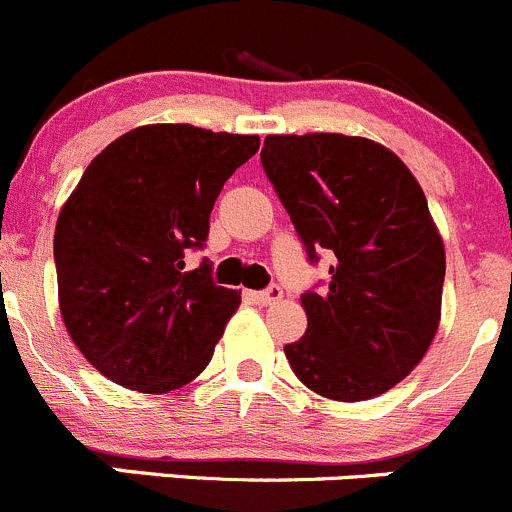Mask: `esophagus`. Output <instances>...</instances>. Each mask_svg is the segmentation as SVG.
<instances>
[{
	"mask_svg": "<svg viewBox=\"0 0 512 512\" xmlns=\"http://www.w3.org/2000/svg\"><path fill=\"white\" fill-rule=\"evenodd\" d=\"M246 296L254 303H261V306H271V303H278L283 298V291L278 286H268L266 291H249Z\"/></svg>",
	"mask_w": 512,
	"mask_h": 512,
	"instance_id": "esophagus-1",
	"label": "esophagus"
}]
</instances>
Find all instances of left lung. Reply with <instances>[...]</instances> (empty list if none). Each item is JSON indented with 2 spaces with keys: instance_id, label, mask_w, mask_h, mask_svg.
I'll return each instance as SVG.
<instances>
[{
  "instance_id": "obj_1",
  "label": "left lung",
  "mask_w": 512,
  "mask_h": 512,
  "mask_svg": "<svg viewBox=\"0 0 512 512\" xmlns=\"http://www.w3.org/2000/svg\"><path fill=\"white\" fill-rule=\"evenodd\" d=\"M261 164L308 258L336 256L326 291L301 296L308 328L283 346L293 373L331 401L391 391L440 323L445 249L421 184L363 136L268 134Z\"/></svg>"
}]
</instances>
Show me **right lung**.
<instances>
[{
	"mask_svg": "<svg viewBox=\"0 0 512 512\" xmlns=\"http://www.w3.org/2000/svg\"><path fill=\"white\" fill-rule=\"evenodd\" d=\"M256 134L146 124L94 156L54 231L59 311L74 346L129 391L169 393L209 366L241 291L211 266L186 271L204 246L226 179L258 151Z\"/></svg>",
	"mask_w": 512,
	"mask_h": 512,
	"instance_id": "1",
	"label": "right lung"
}]
</instances>
